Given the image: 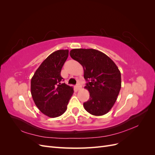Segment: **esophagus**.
<instances>
[{"mask_svg": "<svg viewBox=\"0 0 155 155\" xmlns=\"http://www.w3.org/2000/svg\"><path fill=\"white\" fill-rule=\"evenodd\" d=\"M76 89H77L78 91L80 90V89L81 88V85H80V84H77L76 86Z\"/></svg>", "mask_w": 155, "mask_h": 155, "instance_id": "obj_1", "label": "esophagus"}]
</instances>
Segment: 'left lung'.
Masks as SVG:
<instances>
[{
  "label": "left lung",
  "mask_w": 155,
  "mask_h": 155,
  "mask_svg": "<svg viewBox=\"0 0 155 155\" xmlns=\"http://www.w3.org/2000/svg\"><path fill=\"white\" fill-rule=\"evenodd\" d=\"M70 55L84 70L85 87L90 97L83 104L85 109L94 116L107 114L117 100L121 88V73L109 57L94 49H73Z\"/></svg>",
  "instance_id": "obj_1"
}]
</instances>
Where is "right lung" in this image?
I'll list each match as a JSON object with an SVG mask.
<instances>
[{"label": "right lung", "mask_w": 155, "mask_h": 155, "mask_svg": "<svg viewBox=\"0 0 155 155\" xmlns=\"http://www.w3.org/2000/svg\"><path fill=\"white\" fill-rule=\"evenodd\" d=\"M68 50L51 54L37 69L31 79V94L39 110L50 118L62 115L74 93L73 87L61 83V71L68 58Z\"/></svg>", "instance_id": "1"}]
</instances>
